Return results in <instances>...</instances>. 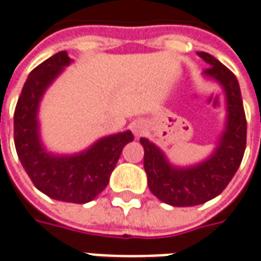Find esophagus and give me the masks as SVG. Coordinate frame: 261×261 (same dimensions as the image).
<instances>
[{
    "mask_svg": "<svg viewBox=\"0 0 261 261\" xmlns=\"http://www.w3.org/2000/svg\"><path fill=\"white\" fill-rule=\"evenodd\" d=\"M132 130L135 133V136H142V133L144 132V125L143 122H135L132 126Z\"/></svg>",
    "mask_w": 261,
    "mask_h": 261,
    "instance_id": "34e87169",
    "label": "esophagus"
}]
</instances>
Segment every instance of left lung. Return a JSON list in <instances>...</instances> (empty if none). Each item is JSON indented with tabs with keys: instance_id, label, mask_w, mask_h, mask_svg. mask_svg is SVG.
<instances>
[{
	"instance_id": "8db88e82",
	"label": "left lung",
	"mask_w": 261,
	"mask_h": 261,
	"mask_svg": "<svg viewBox=\"0 0 261 261\" xmlns=\"http://www.w3.org/2000/svg\"><path fill=\"white\" fill-rule=\"evenodd\" d=\"M197 55L210 65L204 75L221 85L227 100V125L214 153L200 164L178 168L155 144L140 139L150 191L175 207L197 206L220 195L239 168L246 149V117L237 76L213 55L203 51Z\"/></svg>"
}]
</instances>
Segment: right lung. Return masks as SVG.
Segmentation results:
<instances>
[{"instance_id": "right-lung-1", "label": "right lung", "mask_w": 261, "mask_h": 261, "mask_svg": "<svg viewBox=\"0 0 261 261\" xmlns=\"http://www.w3.org/2000/svg\"><path fill=\"white\" fill-rule=\"evenodd\" d=\"M69 64L68 53L60 51L30 72L13 114V140L26 174L40 192L55 200L83 204L106 189L122 149L132 142L133 135L126 130L106 136L73 155L45 151L39 136L40 100Z\"/></svg>"}]
</instances>
